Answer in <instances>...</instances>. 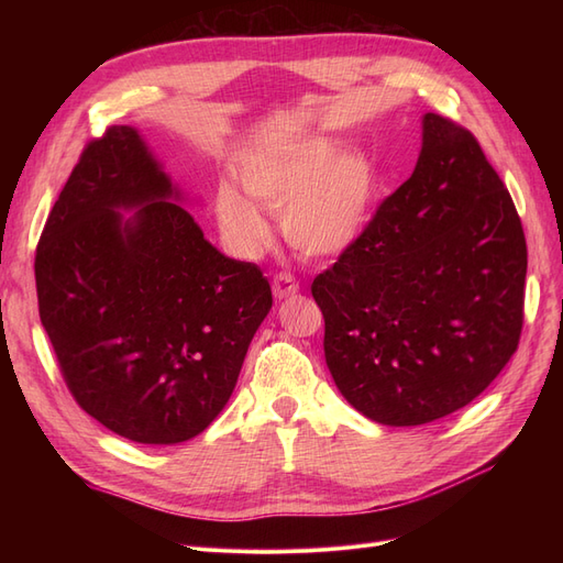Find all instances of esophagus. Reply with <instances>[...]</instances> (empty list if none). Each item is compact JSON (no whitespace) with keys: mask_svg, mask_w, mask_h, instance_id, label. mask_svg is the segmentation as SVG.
<instances>
[{"mask_svg":"<svg viewBox=\"0 0 563 563\" xmlns=\"http://www.w3.org/2000/svg\"><path fill=\"white\" fill-rule=\"evenodd\" d=\"M300 291V284L296 282V277L288 275V272H279V275L275 277V282H272V294H275L277 300H284L288 296H296Z\"/></svg>","mask_w":563,"mask_h":563,"instance_id":"obj_1","label":"esophagus"}]
</instances>
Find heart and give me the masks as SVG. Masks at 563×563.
Wrapping results in <instances>:
<instances>
[{"mask_svg": "<svg viewBox=\"0 0 563 563\" xmlns=\"http://www.w3.org/2000/svg\"><path fill=\"white\" fill-rule=\"evenodd\" d=\"M236 180L258 207L282 213L286 240L312 258H335L360 242L380 195L378 162L329 135L253 150L236 164ZM245 198L223 183L216 218L236 249L253 253L269 242V225Z\"/></svg>", "mask_w": 563, "mask_h": 563, "instance_id": "obj_1", "label": "heart"}]
</instances>
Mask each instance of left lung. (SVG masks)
Masks as SVG:
<instances>
[{
    "label": "left lung",
    "instance_id": "1",
    "mask_svg": "<svg viewBox=\"0 0 563 563\" xmlns=\"http://www.w3.org/2000/svg\"><path fill=\"white\" fill-rule=\"evenodd\" d=\"M523 282V228L500 176L467 129L422 114L411 178L312 284L340 395L389 428L467 406L517 352Z\"/></svg>",
    "mask_w": 563,
    "mask_h": 563
}]
</instances>
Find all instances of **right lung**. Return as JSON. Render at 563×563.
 <instances>
[{"label":"right lung","instance_id":"right-lung-1","mask_svg":"<svg viewBox=\"0 0 563 563\" xmlns=\"http://www.w3.org/2000/svg\"><path fill=\"white\" fill-rule=\"evenodd\" d=\"M185 201L139 129L112 126L84 147L35 255L40 319L67 387L135 444L207 430L272 308L258 265L203 240Z\"/></svg>","mask_w":563,"mask_h":563}]
</instances>
